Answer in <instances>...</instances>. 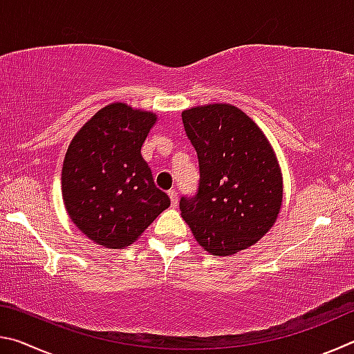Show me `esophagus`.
I'll return each mask as SVG.
<instances>
[{"mask_svg": "<svg viewBox=\"0 0 354 354\" xmlns=\"http://www.w3.org/2000/svg\"><path fill=\"white\" fill-rule=\"evenodd\" d=\"M169 198H170V201H171V206L176 207V206H178V192L169 190Z\"/></svg>", "mask_w": 354, "mask_h": 354, "instance_id": "34e87169", "label": "esophagus"}]
</instances>
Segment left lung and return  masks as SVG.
<instances>
[{
	"mask_svg": "<svg viewBox=\"0 0 354 354\" xmlns=\"http://www.w3.org/2000/svg\"><path fill=\"white\" fill-rule=\"evenodd\" d=\"M200 165L198 190L179 209L203 248L230 256L254 245L273 226L283 203V176L270 142L231 104L183 112Z\"/></svg>",
	"mask_w": 354,
	"mask_h": 354,
	"instance_id": "obj_1",
	"label": "left lung"
}]
</instances>
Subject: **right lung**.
Wrapping results in <instances>:
<instances>
[{
    "label": "right lung",
    "mask_w": 354,
    "mask_h": 354,
    "mask_svg": "<svg viewBox=\"0 0 354 354\" xmlns=\"http://www.w3.org/2000/svg\"><path fill=\"white\" fill-rule=\"evenodd\" d=\"M156 113L112 103L77 131L62 167V198L70 218L95 243L136 242L170 198L156 187L140 149Z\"/></svg>",
    "instance_id": "right-lung-1"
}]
</instances>
